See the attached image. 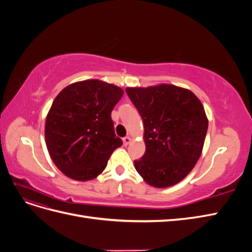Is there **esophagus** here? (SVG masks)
<instances>
[{
    "label": "esophagus",
    "instance_id": "34e87169",
    "mask_svg": "<svg viewBox=\"0 0 252 252\" xmlns=\"http://www.w3.org/2000/svg\"><path fill=\"white\" fill-rule=\"evenodd\" d=\"M130 142H131V138H130V136H125V138L123 139V143H124V145H125V146H127V145H129V144H130Z\"/></svg>",
    "mask_w": 252,
    "mask_h": 252
}]
</instances>
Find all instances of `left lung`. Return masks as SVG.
Wrapping results in <instances>:
<instances>
[{
    "instance_id": "left-lung-1",
    "label": "left lung",
    "mask_w": 252,
    "mask_h": 252,
    "mask_svg": "<svg viewBox=\"0 0 252 252\" xmlns=\"http://www.w3.org/2000/svg\"><path fill=\"white\" fill-rule=\"evenodd\" d=\"M141 114L146 151L134 161L143 180L157 188L178 184L193 169L202 155L208 119L197 96L170 84L127 87Z\"/></svg>"
}]
</instances>
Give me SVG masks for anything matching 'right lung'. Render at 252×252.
Listing matches in <instances>:
<instances>
[{
  "label": "right lung",
  "instance_id": "right-lung-1",
  "mask_svg": "<svg viewBox=\"0 0 252 252\" xmlns=\"http://www.w3.org/2000/svg\"><path fill=\"white\" fill-rule=\"evenodd\" d=\"M123 94L113 84L86 80L57 95L46 117L45 141L53 163L66 177L81 182L96 178L123 144L111 120Z\"/></svg>",
  "mask_w": 252,
  "mask_h": 252
}]
</instances>
